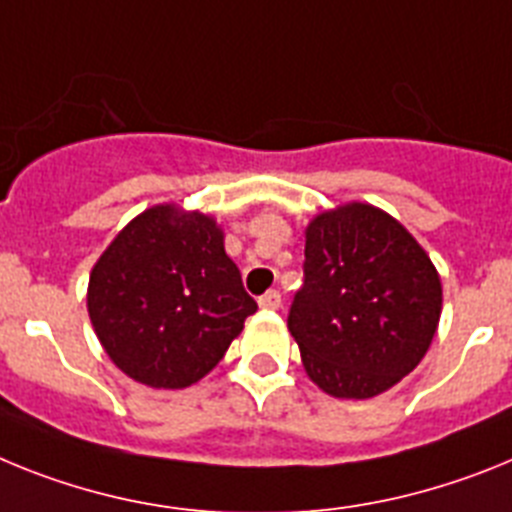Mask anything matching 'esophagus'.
Segmentation results:
<instances>
[{
	"mask_svg": "<svg viewBox=\"0 0 512 512\" xmlns=\"http://www.w3.org/2000/svg\"><path fill=\"white\" fill-rule=\"evenodd\" d=\"M257 304H260L262 309H278V306H281V293H278V291L262 293L260 301H257Z\"/></svg>",
	"mask_w": 512,
	"mask_h": 512,
	"instance_id": "1",
	"label": "esophagus"
}]
</instances>
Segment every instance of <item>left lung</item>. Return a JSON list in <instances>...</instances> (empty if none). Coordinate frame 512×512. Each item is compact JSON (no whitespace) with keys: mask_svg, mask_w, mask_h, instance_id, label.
<instances>
[{"mask_svg":"<svg viewBox=\"0 0 512 512\" xmlns=\"http://www.w3.org/2000/svg\"><path fill=\"white\" fill-rule=\"evenodd\" d=\"M304 255L288 330L306 376L330 397L371 399L415 371L438 330L443 288L410 231L353 201L309 221Z\"/></svg>","mask_w":512,"mask_h":512,"instance_id":"8db88e82","label":"left lung"}]
</instances>
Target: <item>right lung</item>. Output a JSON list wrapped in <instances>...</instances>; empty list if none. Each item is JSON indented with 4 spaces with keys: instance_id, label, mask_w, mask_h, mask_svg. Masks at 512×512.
<instances>
[{
    "instance_id": "add662e5",
    "label": "right lung",
    "mask_w": 512,
    "mask_h": 512,
    "mask_svg": "<svg viewBox=\"0 0 512 512\" xmlns=\"http://www.w3.org/2000/svg\"><path fill=\"white\" fill-rule=\"evenodd\" d=\"M87 311L126 376L185 389L216 368L257 304L216 219L159 203L128 221L95 262Z\"/></svg>"
}]
</instances>
